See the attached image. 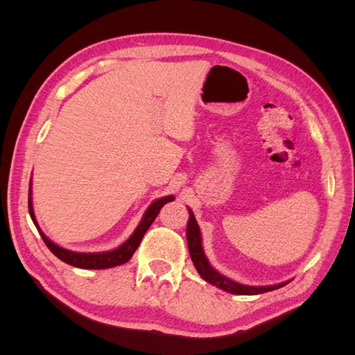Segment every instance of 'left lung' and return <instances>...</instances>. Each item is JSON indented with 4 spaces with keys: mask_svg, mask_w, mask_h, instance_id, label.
I'll list each match as a JSON object with an SVG mask.
<instances>
[{
    "mask_svg": "<svg viewBox=\"0 0 355 355\" xmlns=\"http://www.w3.org/2000/svg\"><path fill=\"white\" fill-rule=\"evenodd\" d=\"M187 240H188V249H189L192 263H194L196 270L198 271L201 278H204V280L209 282L210 284L225 290V292L232 293V295H259V293H265V292H271V290H275V288H280L288 283V282H286V283L275 284V286H244L237 282H232V280H230V278L219 274L209 263L206 254H204L200 227H198V223L196 220V216H194V213H192V210H189V219H188V225H187Z\"/></svg>",
    "mask_w": 355,
    "mask_h": 355,
    "instance_id": "1",
    "label": "left lung"
}]
</instances>
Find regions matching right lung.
Segmentation results:
<instances>
[{"instance_id": "1", "label": "right lung", "mask_w": 355, "mask_h": 355, "mask_svg": "<svg viewBox=\"0 0 355 355\" xmlns=\"http://www.w3.org/2000/svg\"><path fill=\"white\" fill-rule=\"evenodd\" d=\"M175 197L173 196H167L163 198L155 200L151 206H149L144 214V218L141 220V223L137 225V228L135 230V232L130 235V239L127 241H124L120 247L111 250V252H101V253H78V252H71L68 249H63V247L53 243L51 240H49L44 232H42L38 227V222L35 219L34 214V209H32V197H31V185H29V197H28V207H29V214L31 219L34 222V225L37 227L42 241L46 243V245L50 249V252L58 256L60 261H63L68 265L77 266V268H83V270H105V268H112L116 265H123L125 263L130 257L133 256V253L136 252V249L141 244L145 232L148 231V228L151 227L153 222L155 220L157 214L159 213L161 207L164 206L166 202L173 201Z\"/></svg>"}]
</instances>
